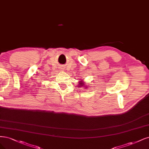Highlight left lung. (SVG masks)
<instances>
[{
    "label": "left lung",
    "mask_w": 149,
    "mask_h": 149,
    "mask_svg": "<svg viewBox=\"0 0 149 149\" xmlns=\"http://www.w3.org/2000/svg\"><path fill=\"white\" fill-rule=\"evenodd\" d=\"M78 84H79V86H79V87L83 86H84V83H83V81H81V82H79V83H78ZM84 88H85V87H84Z\"/></svg>",
    "instance_id": "left-lung-1"
}]
</instances>
